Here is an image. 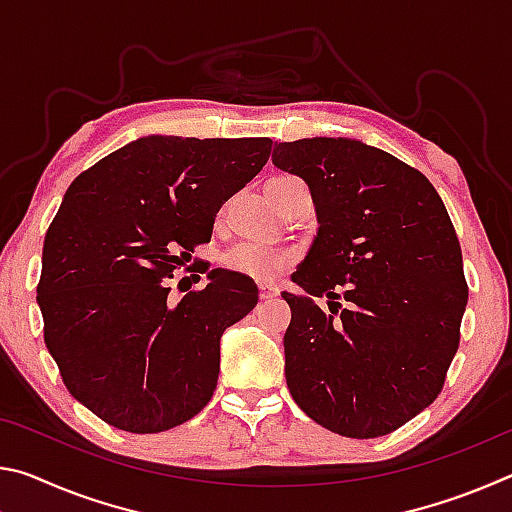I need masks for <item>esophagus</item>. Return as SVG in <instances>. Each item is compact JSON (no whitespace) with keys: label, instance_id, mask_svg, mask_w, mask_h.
I'll return each mask as SVG.
<instances>
[{"label":"esophagus","instance_id":"esophagus-1","mask_svg":"<svg viewBox=\"0 0 512 512\" xmlns=\"http://www.w3.org/2000/svg\"><path fill=\"white\" fill-rule=\"evenodd\" d=\"M277 287H273V284H259V298L262 300H273L277 296Z\"/></svg>","mask_w":512,"mask_h":512}]
</instances>
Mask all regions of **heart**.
<instances>
[{"label":"heart","instance_id":"heart-1","mask_svg":"<svg viewBox=\"0 0 512 512\" xmlns=\"http://www.w3.org/2000/svg\"><path fill=\"white\" fill-rule=\"evenodd\" d=\"M296 262V253L289 248H271L262 244H235L225 250L223 264L230 271L255 277V280L271 282L280 277Z\"/></svg>","mask_w":512,"mask_h":512}]
</instances>
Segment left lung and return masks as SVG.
<instances>
[{"label": "left lung", "instance_id": "obj_1", "mask_svg": "<svg viewBox=\"0 0 512 512\" xmlns=\"http://www.w3.org/2000/svg\"><path fill=\"white\" fill-rule=\"evenodd\" d=\"M273 164L305 180L318 232L284 291L289 393L345 438H377L436 400L467 305L463 255L433 185L350 137L280 142ZM325 295L332 315L315 305Z\"/></svg>", "mask_w": 512, "mask_h": 512}]
</instances>
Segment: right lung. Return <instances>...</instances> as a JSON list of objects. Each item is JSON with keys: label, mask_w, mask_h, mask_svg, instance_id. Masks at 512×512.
Masks as SVG:
<instances>
[{"label": "right lung", "mask_w": 512, "mask_h": 512, "mask_svg": "<svg viewBox=\"0 0 512 512\" xmlns=\"http://www.w3.org/2000/svg\"><path fill=\"white\" fill-rule=\"evenodd\" d=\"M268 137L149 135L83 171L42 248L38 305L67 391L131 433L187 422L212 400L221 336L257 305L253 280L225 268L173 302L167 280L216 212L271 155Z\"/></svg>", "instance_id": "add662e5"}]
</instances>
